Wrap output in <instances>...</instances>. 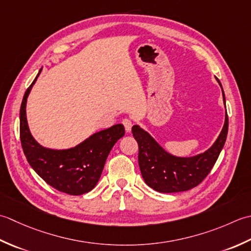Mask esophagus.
Masks as SVG:
<instances>
[{"instance_id":"esophagus-1","label":"esophagus","mask_w":251,"mask_h":251,"mask_svg":"<svg viewBox=\"0 0 251 251\" xmlns=\"http://www.w3.org/2000/svg\"><path fill=\"white\" fill-rule=\"evenodd\" d=\"M122 124H124V126H125V129H126V131L127 132V133H130L131 132V130H132V121L130 120V119H124L122 120Z\"/></svg>"}]
</instances>
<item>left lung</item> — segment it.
Masks as SVG:
<instances>
[{
  "instance_id": "left-lung-1",
  "label": "left lung",
  "mask_w": 251,
  "mask_h": 251,
  "mask_svg": "<svg viewBox=\"0 0 251 251\" xmlns=\"http://www.w3.org/2000/svg\"><path fill=\"white\" fill-rule=\"evenodd\" d=\"M219 84L222 89L221 83L219 82ZM222 95L226 106L223 89ZM228 118L226 107L224 126L211 147L195 156L178 157L168 152L140 126H133V136L139 144V166L145 183L159 193L184 192L197 186L209 175L216 163L226 144Z\"/></svg>"
}]
</instances>
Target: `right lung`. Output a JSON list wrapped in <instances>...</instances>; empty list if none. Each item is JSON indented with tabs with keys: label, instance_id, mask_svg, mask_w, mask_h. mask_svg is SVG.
<instances>
[{
	"label": "right lung",
	"instance_id": "right-lung-1",
	"mask_svg": "<svg viewBox=\"0 0 251 251\" xmlns=\"http://www.w3.org/2000/svg\"><path fill=\"white\" fill-rule=\"evenodd\" d=\"M41 71L42 68L25 91L20 106V141L24 154L29 165L49 185L69 195H82L93 190L99 182L111 148L125 135V126L115 125L66 150H53L39 144L29 130L25 107Z\"/></svg>",
	"mask_w": 251,
	"mask_h": 251
}]
</instances>
